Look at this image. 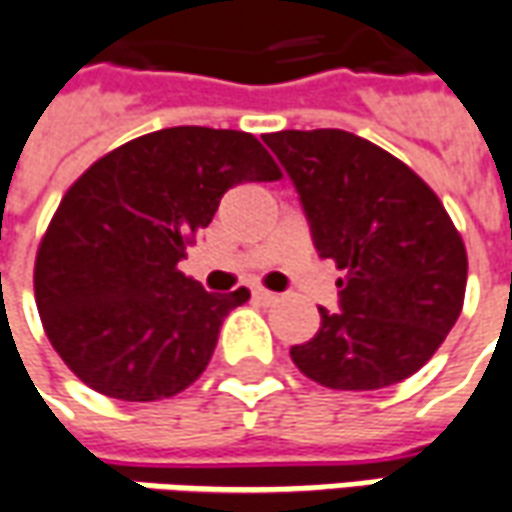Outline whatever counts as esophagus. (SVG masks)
Returning <instances> with one entry per match:
<instances>
[{"label": "esophagus", "mask_w": 512, "mask_h": 512, "mask_svg": "<svg viewBox=\"0 0 512 512\" xmlns=\"http://www.w3.org/2000/svg\"><path fill=\"white\" fill-rule=\"evenodd\" d=\"M252 297H255V300H260V302H274V300H277V294H274V291H266V288H260V285H255V288H252Z\"/></svg>", "instance_id": "1"}]
</instances>
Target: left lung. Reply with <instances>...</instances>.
I'll list each match as a JSON object with an SVG mask.
<instances>
[{
    "label": "left lung",
    "instance_id": "8db88e82",
    "mask_svg": "<svg viewBox=\"0 0 512 512\" xmlns=\"http://www.w3.org/2000/svg\"><path fill=\"white\" fill-rule=\"evenodd\" d=\"M263 142L297 187L319 257L344 277L339 311L291 358L330 389H384L417 373L454 328L468 257L429 184L401 159L339 128L277 131Z\"/></svg>",
    "mask_w": 512,
    "mask_h": 512
}]
</instances>
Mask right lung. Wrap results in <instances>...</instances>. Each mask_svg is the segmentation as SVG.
Wrapping results in <instances>:
<instances>
[{
  "label": "right lung",
  "instance_id": "1",
  "mask_svg": "<svg viewBox=\"0 0 512 512\" xmlns=\"http://www.w3.org/2000/svg\"><path fill=\"white\" fill-rule=\"evenodd\" d=\"M274 179L280 168L252 134L201 125L97 159L61 198L36 257L38 314L66 367L117 401L190 387L249 291H204L176 263L229 187Z\"/></svg>",
  "mask_w": 512,
  "mask_h": 512
}]
</instances>
